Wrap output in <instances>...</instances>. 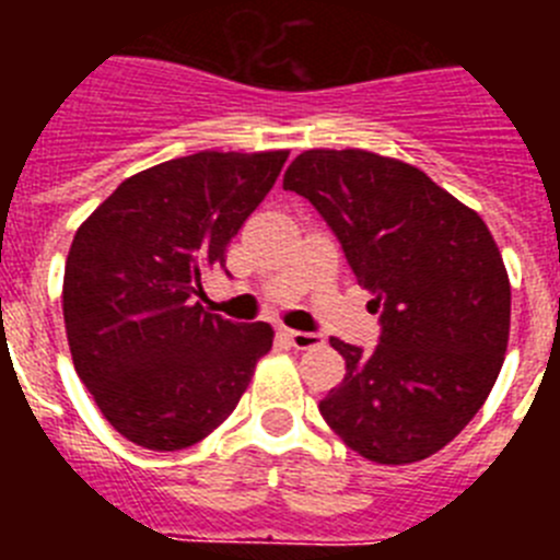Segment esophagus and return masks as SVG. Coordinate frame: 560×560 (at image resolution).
I'll use <instances>...</instances> for the list:
<instances>
[{
  "instance_id": "obj_1",
  "label": "esophagus",
  "mask_w": 560,
  "mask_h": 560,
  "mask_svg": "<svg viewBox=\"0 0 560 560\" xmlns=\"http://www.w3.org/2000/svg\"><path fill=\"white\" fill-rule=\"evenodd\" d=\"M280 334L289 339L291 348L296 350H308V348H316V345H323V336L316 334H308V330H291V328H283Z\"/></svg>"
}]
</instances>
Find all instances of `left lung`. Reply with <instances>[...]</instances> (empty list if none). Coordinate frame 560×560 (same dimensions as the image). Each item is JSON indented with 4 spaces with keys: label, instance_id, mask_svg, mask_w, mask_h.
I'll list each match as a JSON object with an SVG mask.
<instances>
[{
    "label": "left lung",
    "instance_id": "1",
    "mask_svg": "<svg viewBox=\"0 0 560 560\" xmlns=\"http://www.w3.org/2000/svg\"><path fill=\"white\" fill-rule=\"evenodd\" d=\"M283 187L334 230L381 314L370 353L330 339L348 373L319 400L325 423L373 463L427 459L468 427L502 370L511 283L497 241L427 173L359 148L300 153Z\"/></svg>",
    "mask_w": 560,
    "mask_h": 560
}]
</instances>
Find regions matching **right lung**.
<instances>
[{"label": "right lung", "instance_id": "add662e5", "mask_svg": "<svg viewBox=\"0 0 560 560\" xmlns=\"http://www.w3.org/2000/svg\"><path fill=\"white\" fill-rule=\"evenodd\" d=\"M289 151H199L122 182L75 232L63 269L72 361L126 440L179 452L221 427L275 330L199 303L205 275L266 199Z\"/></svg>", "mask_w": 560, "mask_h": 560}]
</instances>
